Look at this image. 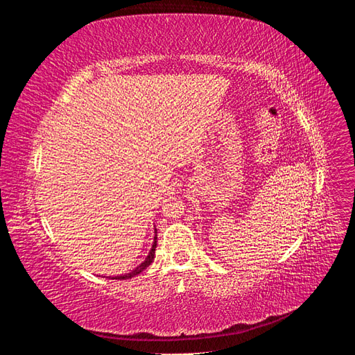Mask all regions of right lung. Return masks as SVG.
I'll return each instance as SVG.
<instances>
[{"label": "right lung", "mask_w": 355, "mask_h": 355, "mask_svg": "<svg viewBox=\"0 0 355 355\" xmlns=\"http://www.w3.org/2000/svg\"><path fill=\"white\" fill-rule=\"evenodd\" d=\"M155 232H157V230H155ZM155 247H157V234H155V237H154V243H153L151 250H149V253H148V256H146V259H145L141 265L136 266L132 272L123 274V275H115V277H110V278H112V280H128V278H132V277H135V275H137V274H141V272H142L144 270H146V268H148L149 265H151V262L154 261Z\"/></svg>", "instance_id": "add662e5"}]
</instances>
